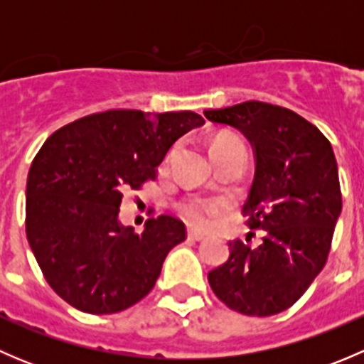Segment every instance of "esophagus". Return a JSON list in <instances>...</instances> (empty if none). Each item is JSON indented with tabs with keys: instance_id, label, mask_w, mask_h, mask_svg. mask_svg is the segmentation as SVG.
Listing matches in <instances>:
<instances>
[{
	"instance_id": "34e87169",
	"label": "esophagus",
	"mask_w": 364,
	"mask_h": 364,
	"mask_svg": "<svg viewBox=\"0 0 364 364\" xmlns=\"http://www.w3.org/2000/svg\"><path fill=\"white\" fill-rule=\"evenodd\" d=\"M186 236H188V240H192V241H204L205 240L204 234L197 232V230H193V229H188V234H186Z\"/></svg>"
}]
</instances>
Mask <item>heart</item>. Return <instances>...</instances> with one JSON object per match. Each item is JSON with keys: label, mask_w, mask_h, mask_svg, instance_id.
<instances>
[{"label": "heart", "mask_w": 364, "mask_h": 364, "mask_svg": "<svg viewBox=\"0 0 364 364\" xmlns=\"http://www.w3.org/2000/svg\"><path fill=\"white\" fill-rule=\"evenodd\" d=\"M237 141H241V139L234 134H218L211 141V155L218 151V149L225 148V146L232 144V142H237ZM171 155L172 151L165 156L161 167H165V165L168 164ZM176 211H178L179 216L185 218L190 225L197 227V229H209V227L216 222V218L227 211V204L223 203V200H216V199L188 197V199H183L176 204Z\"/></svg>", "instance_id": "1"}]
</instances>
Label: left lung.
<instances>
[{"mask_svg":"<svg viewBox=\"0 0 364 364\" xmlns=\"http://www.w3.org/2000/svg\"><path fill=\"white\" fill-rule=\"evenodd\" d=\"M204 116L243 132L257 156L241 211L252 230L247 241H229V260L209 271V285L230 310L252 317L280 314L306 292L331 250L341 213L331 142L299 114L266 102L248 100ZM255 230L263 241L250 247Z\"/></svg>","mask_w":364,"mask_h":364,"instance_id":"left-lung-1","label":"left lung"}]
</instances>
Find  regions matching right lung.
I'll list each match as a JSON object with an SVG mask.
<instances>
[{"label":"right lung","instance_id":"obj_1","mask_svg":"<svg viewBox=\"0 0 364 364\" xmlns=\"http://www.w3.org/2000/svg\"><path fill=\"white\" fill-rule=\"evenodd\" d=\"M204 117L192 111L109 109L54 132L33 159L26 236L54 292L86 314L134 306L155 287L167 253L186 240L171 215L141 234L119 223L124 190L153 181L168 148Z\"/></svg>","mask_w":364,"mask_h":364}]
</instances>
